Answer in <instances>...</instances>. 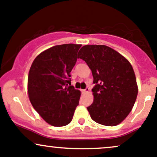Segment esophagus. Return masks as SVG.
<instances>
[{
  "label": "esophagus",
  "mask_w": 157,
  "mask_h": 157,
  "mask_svg": "<svg viewBox=\"0 0 157 157\" xmlns=\"http://www.w3.org/2000/svg\"><path fill=\"white\" fill-rule=\"evenodd\" d=\"M88 92H89V88H86L85 89H83V90H82V92H84V93H86Z\"/></svg>",
  "instance_id": "34e87169"
}]
</instances>
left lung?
Segmentation results:
<instances>
[{"instance_id":"left-lung-1","label":"left lung","mask_w":157,"mask_h":157,"mask_svg":"<svg viewBox=\"0 0 157 157\" xmlns=\"http://www.w3.org/2000/svg\"><path fill=\"white\" fill-rule=\"evenodd\" d=\"M92 72L94 101L87 109L93 121L115 126L129 115L136 100L138 86L131 64L106 45L87 44L78 53Z\"/></svg>"}]
</instances>
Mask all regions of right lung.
Instances as JSON below:
<instances>
[{
  "instance_id": "obj_1",
  "label": "right lung",
  "mask_w": 157,
  "mask_h": 157,
  "mask_svg": "<svg viewBox=\"0 0 157 157\" xmlns=\"http://www.w3.org/2000/svg\"><path fill=\"white\" fill-rule=\"evenodd\" d=\"M81 44L53 46L39 54L28 75L27 90L36 111L49 124L63 127L73 118L80 91L71 85V74Z\"/></svg>"
}]
</instances>
